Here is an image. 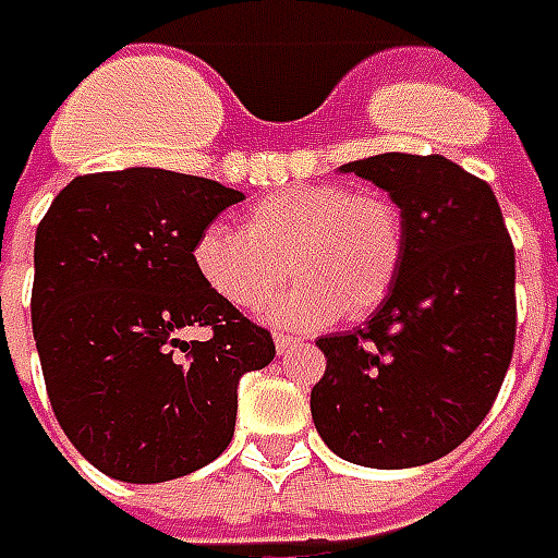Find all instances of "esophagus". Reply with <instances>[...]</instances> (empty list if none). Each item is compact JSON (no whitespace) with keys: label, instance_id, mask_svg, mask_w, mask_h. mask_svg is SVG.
Masks as SVG:
<instances>
[{"label":"esophagus","instance_id":"1","mask_svg":"<svg viewBox=\"0 0 558 558\" xmlns=\"http://www.w3.org/2000/svg\"><path fill=\"white\" fill-rule=\"evenodd\" d=\"M272 342H276V351H279V354H286V351L294 345V336L276 333V336H272Z\"/></svg>","mask_w":558,"mask_h":558}]
</instances>
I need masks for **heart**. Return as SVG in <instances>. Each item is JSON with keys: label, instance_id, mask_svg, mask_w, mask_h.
Returning <instances> with one entry per match:
<instances>
[{"label": "heart", "instance_id": "1", "mask_svg": "<svg viewBox=\"0 0 558 558\" xmlns=\"http://www.w3.org/2000/svg\"><path fill=\"white\" fill-rule=\"evenodd\" d=\"M405 255V225L393 201L354 195L349 185H294L260 197L243 228L209 225L192 246L204 286L236 310L267 306L300 282L276 318L324 327L342 312L363 315L390 294Z\"/></svg>", "mask_w": 558, "mask_h": 558}]
</instances>
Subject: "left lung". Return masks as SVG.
<instances>
[{
  "instance_id": "obj_1",
  "label": "left lung",
  "mask_w": 558,
  "mask_h": 558,
  "mask_svg": "<svg viewBox=\"0 0 558 558\" xmlns=\"http://www.w3.org/2000/svg\"><path fill=\"white\" fill-rule=\"evenodd\" d=\"M390 195L405 255L357 330L322 336L312 421L336 457L414 469L460 448L493 409L513 354V246L499 201L445 156L381 153L342 165Z\"/></svg>"
}]
</instances>
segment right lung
<instances>
[{"label":"right lung","mask_w":558,"mask_h":558,"mask_svg":"<svg viewBox=\"0 0 558 558\" xmlns=\"http://www.w3.org/2000/svg\"><path fill=\"white\" fill-rule=\"evenodd\" d=\"M161 168L74 177L35 231L33 336L59 426L125 484L192 475L222 453L236 387L276 357L270 333L192 264L209 222L243 201ZM185 326H209L185 343Z\"/></svg>","instance_id":"right-lung-1"}]
</instances>
